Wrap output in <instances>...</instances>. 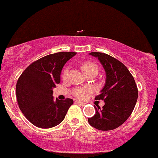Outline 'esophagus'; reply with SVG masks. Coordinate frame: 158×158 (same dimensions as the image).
Returning a JSON list of instances; mask_svg holds the SVG:
<instances>
[{"label": "esophagus", "instance_id": "esophagus-1", "mask_svg": "<svg viewBox=\"0 0 158 158\" xmlns=\"http://www.w3.org/2000/svg\"><path fill=\"white\" fill-rule=\"evenodd\" d=\"M76 103H78V104H79V105L82 106H83L85 105V103H82V102H80V101H76Z\"/></svg>", "mask_w": 158, "mask_h": 158}]
</instances>
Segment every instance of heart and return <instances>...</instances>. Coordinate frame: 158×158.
Returning a JSON list of instances; mask_svg holds the SVG:
<instances>
[{
	"label": "heart",
	"mask_w": 158,
	"mask_h": 158,
	"mask_svg": "<svg viewBox=\"0 0 158 158\" xmlns=\"http://www.w3.org/2000/svg\"><path fill=\"white\" fill-rule=\"evenodd\" d=\"M82 69L84 71L85 73H87L90 72V71H97L98 72V67L95 64L92 63V62H85V63L82 64ZM69 73V69L67 68L64 71L63 73V77L66 79L68 76ZM91 91V88L88 86L86 87H81V88H77L76 89L73 90V94L74 96L76 98L79 99H85L87 98L88 94Z\"/></svg>",
	"instance_id": "obj_1"
}]
</instances>
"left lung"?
<instances>
[{
	"label": "left lung",
	"instance_id": "8db88e82",
	"mask_svg": "<svg viewBox=\"0 0 158 158\" xmlns=\"http://www.w3.org/2000/svg\"><path fill=\"white\" fill-rule=\"evenodd\" d=\"M98 58L106 73V82L95 100H103V108L94 106L96 113L88 119L93 127L111 131L118 127L132 113L138 98V89L133 76L121 61L102 52H91Z\"/></svg>",
	"mask_w": 158,
	"mask_h": 158
}]
</instances>
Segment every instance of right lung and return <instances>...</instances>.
<instances>
[{
    "label": "right lung",
    "mask_w": 158,
    "mask_h": 158,
    "mask_svg": "<svg viewBox=\"0 0 158 158\" xmlns=\"http://www.w3.org/2000/svg\"><path fill=\"white\" fill-rule=\"evenodd\" d=\"M76 52H62L46 55L30 64L16 83V98L22 113L40 128L59 124L65 118L72 99H53V88L60 82L64 64Z\"/></svg>",
    "instance_id": "1"
}]
</instances>
